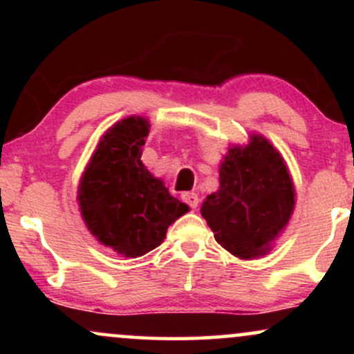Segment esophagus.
<instances>
[{
    "label": "esophagus",
    "instance_id": "obj_1",
    "mask_svg": "<svg viewBox=\"0 0 354 354\" xmlns=\"http://www.w3.org/2000/svg\"><path fill=\"white\" fill-rule=\"evenodd\" d=\"M181 201L186 203L189 208L194 209L198 206V203H200V198H198L196 193H183L181 194Z\"/></svg>",
    "mask_w": 354,
    "mask_h": 354
}]
</instances>
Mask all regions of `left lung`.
Masks as SVG:
<instances>
[{"mask_svg":"<svg viewBox=\"0 0 354 354\" xmlns=\"http://www.w3.org/2000/svg\"><path fill=\"white\" fill-rule=\"evenodd\" d=\"M295 208V189L286 165L265 138L246 148L234 146L219 168V189L201 214L214 239L238 258L265 254Z\"/></svg>","mask_w":354,"mask_h":354,"instance_id":"1","label":"left lung"}]
</instances>
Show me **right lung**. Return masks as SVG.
Returning <instances> with one entry per match:
<instances>
[{"instance_id":"right-lung-1","label":"right lung","mask_w":354,"mask_h":354,"mask_svg":"<svg viewBox=\"0 0 354 354\" xmlns=\"http://www.w3.org/2000/svg\"><path fill=\"white\" fill-rule=\"evenodd\" d=\"M148 133V121L135 116L108 129L78 191L88 230L128 258L160 246L168 226L189 209L141 163V146Z\"/></svg>"}]
</instances>
